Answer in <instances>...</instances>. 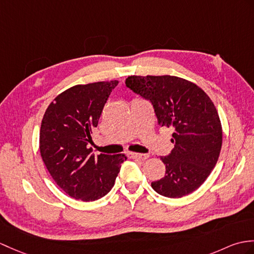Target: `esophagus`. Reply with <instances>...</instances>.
Listing matches in <instances>:
<instances>
[{
    "instance_id": "obj_1",
    "label": "esophagus",
    "mask_w": 254,
    "mask_h": 254,
    "mask_svg": "<svg viewBox=\"0 0 254 254\" xmlns=\"http://www.w3.org/2000/svg\"><path fill=\"white\" fill-rule=\"evenodd\" d=\"M128 156H129V158L137 159V160H145V159L148 158V156H147V155H144V154H136V152H129Z\"/></svg>"
}]
</instances>
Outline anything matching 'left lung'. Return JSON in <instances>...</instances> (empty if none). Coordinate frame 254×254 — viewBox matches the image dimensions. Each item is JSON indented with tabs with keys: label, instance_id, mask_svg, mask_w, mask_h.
<instances>
[{
	"label": "left lung",
	"instance_id": "8db88e82",
	"mask_svg": "<svg viewBox=\"0 0 254 254\" xmlns=\"http://www.w3.org/2000/svg\"><path fill=\"white\" fill-rule=\"evenodd\" d=\"M128 88L154 106L159 126L172 127L174 148L166 175L151 187L164 197L181 198L203 184L222 148V126L214 104L198 85L174 75H131Z\"/></svg>",
	"mask_w": 254,
	"mask_h": 254
}]
</instances>
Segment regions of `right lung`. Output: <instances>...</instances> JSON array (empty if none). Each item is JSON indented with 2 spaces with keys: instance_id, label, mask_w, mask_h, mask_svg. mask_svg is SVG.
Listing matches in <instances>:
<instances>
[{
  "instance_id": "add662e5",
  "label": "right lung",
  "mask_w": 254,
  "mask_h": 254,
  "mask_svg": "<svg viewBox=\"0 0 254 254\" xmlns=\"http://www.w3.org/2000/svg\"><path fill=\"white\" fill-rule=\"evenodd\" d=\"M117 80L78 84L64 91L49 105L40 129V152L53 180L70 197L94 201L115 185L122 154H92V129L118 85Z\"/></svg>"
}]
</instances>
